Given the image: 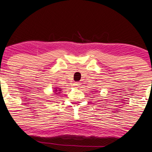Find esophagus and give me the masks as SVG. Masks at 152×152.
Here are the masks:
<instances>
[{
    "instance_id": "34e87169",
    "label": "esophagus",
    "mask_w": 152,
    "mask_h": 152,
    "mask_svg": "<svg viewBox=\"0 0 152 152\" xmlns=\"http://www.w3.org/2000/svg\"><path fill=\"white\" fill-rule=\"evenodd\" d=\"M74 86L75 87H76V88H78V87L80 86V83H78V82H75V83H74Z\"/></svg>"
}]
</instances>
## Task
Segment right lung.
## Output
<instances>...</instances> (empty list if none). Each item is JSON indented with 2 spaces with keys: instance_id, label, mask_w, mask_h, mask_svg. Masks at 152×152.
<instances>
[{
  "instance_id": "add662e5",
  "label": "right lung",
  "mask_w": 152,
  "mask_h": 152,
  "mask_svg": "<svg viewBox=\"0 0 152 152\" xmlns=\"http://www.w3.org/2000/svg\"><path fill=\"white\" fill-rule=\"evenodd\" d=\"M59 88H55V90H54V93H56V94H58L59 93H61L60 91H61V90H58Z\"/></svg>"
}]
</instances>
